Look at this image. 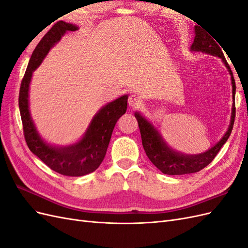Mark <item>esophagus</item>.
<instances>
[{
    "label": "esophagus",
    "instance_id": "34e87169",
    "mask_svg": "<svg viewBox=\"0 0 248 248\" xmlns=\"http://www.w3.org/2000/svg\"><path fill=\"white\" fill-rule=\"evenodd\" d=\"M128 104L132 108H138L141 106V99L137 95H130L128 98Z\"/></svg>",
    "mask_w": 248,
    "mask_h": 248
}]
</instances>
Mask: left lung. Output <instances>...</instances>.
Instances as JSON below:
<instances>
[{"label":"left lung","instance_id":"obj_1","mask_svg":"<svg viewBox=\"0 0 248 248\" xmlns=\"http://www.w3.org/2000/svg\"><path fill=\"white\" fill-rule=\"evenodd\" d=\"M217 42V41H216ZM215 40L209 36L208 33L202 31L201 27L196 26V37H194L193 43L191 46V50L196 51H204L210 55H214L222 59L223 63L226 64L228 69L231 73L232 85V98L235 100L236 93V84L235 78L232 77V72L230 66L224 58L221 48L217 46ZM236 116V107L235 102L232 103V120L231 124L227 133L224 134L223 138L217 142V144L209 149L205 153L199 155H183L178 152H175L170 147L167 146L166 142L163 141L159 133L154 129V127L150 124L145 118H142L139 112L136 114V118L138 120V124L140 127L141 144L145 149V152L154 166L161 170L166 175H185L191 174V172H197L206 168L210 162L215 158L217 153L219 152L221 147L226 144L231 132L234 126Z\"/></svg>","mask_w":248,"mask_h":248}]
</instances>
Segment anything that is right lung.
I'll list each match as a JSON object with an SVG mask.
<instances>
[{
	"mask_svg": "<svg viewBox=\"0 0 248 248\" xmlns=\"http://www.w3.org/2000/svg\"><path fill=\"white\" fill-rule=\"evenodd\" d=\"M78 27L60 20L52 26L37 44L24 78H22L18 106L22 130L29 149L46 166L59 174L79 177L98 169L107 154L110 137L119 118L127 109L128 96L124 95L102 108L90 125L85 137L77 144L65 148H56L44 142L36 131L29 111V86L33 71L40 65L50 47L68 31H77Z\"/></svg>",
	"mask_w": 248,
	"mask_h": 248,
	"instance_id": "obj_1",
	"label": "right lung"
}]
</instances>
